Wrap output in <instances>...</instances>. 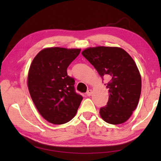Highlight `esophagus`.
Masks as SVG:
<instances>
[{
  "label": "esophagus",
  "instance_id": "34e87169",
  "mask_svg": "<svg viewBox=\"0 0 161 161\" xmlns=\"http://www.w3.org/2000/svg\"><path fill=\"white\" fill-rule=\"evenodd\" d=\"M92 89H89V90L86 92V95L88 97H90L91 95H92Z\"/></svg>",
  "mask_w": 161,
  "mask_h": 161
}]
</instances>
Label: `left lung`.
I'll return each instance as SVG.
<instances>
[{"label":"left lung","instance_id":"obj_1","mask_svg":"<svg viewBox=\"0 0 161 161\" xmlns=\"http://www.w3.org/2000/svg\"><path fill=\"white\" fill-rule=\"evenodd\" d=\"M81 54L102 80H109L107 84L108 100L100 108L101 117L111 124L124 123L137 107L141 92V77L135 62L120 47H89Z\"/></svg>","mask_w":161,"mask_h":161}]
</instances>
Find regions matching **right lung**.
Masks as SVG:
<instances>
[{"label": "right lung", "mask_w": 161, "mask_h": 161, "mask_svg": "<svg viewBox=\"0 0 161 161\" xmlns=\"http://www.w3.org/2000/svg\"><path fill=\"white\" fill-rule=\"evenodd\" d=\"M80 50L46 48L35 56L30 67V94L40 115L50 123L63 124L72 120L83 99L76 93L74 78L67 72Z\"/></svg>", "instance_id": "1"}]
</instances>
